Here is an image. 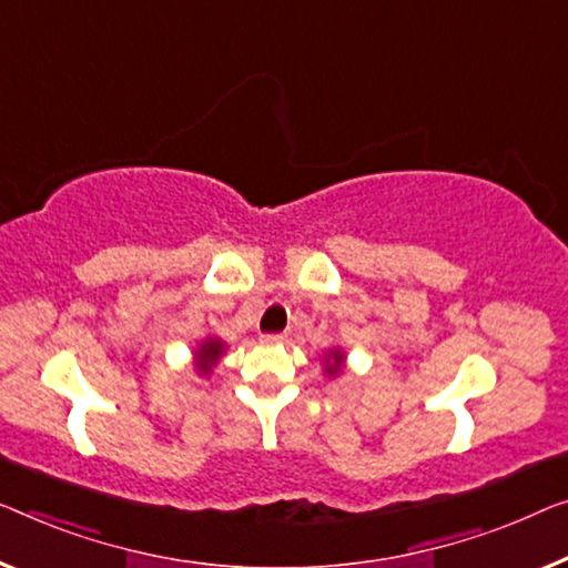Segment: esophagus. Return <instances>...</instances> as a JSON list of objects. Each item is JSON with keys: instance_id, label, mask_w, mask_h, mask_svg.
<instances>
[{"instance_id": "obj_1", "label": "esophagus", "mask_w": 568, "mask_h": 568, "mask_svg": "<svg viewBox=\"0 0 568 568\" xmlns=\"http://www.w3.org/2000/svg\"><path fill=\"white\" fill-rule=\"evenodd\" d=\"M260 342L262 344H283L285 342V334H262Z\"/></svg>"}]
</instances>
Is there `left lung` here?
<instances>
[{
    "mask_svg": "<svg viewBox=\"0 0 568 568\" xmlns=\"http://www.w3.org/2000/svg\"><path fill=\"white\" fill-rule=\"evenodd\" d=\"M321 365H324V375L328 379H336L344 375L346 369V352L342 346H332V349L324 352V359H321Z\"/></svg>",
    "mask_w": 568,
    "mask_h": 568,
    "instance_id": "obj_1",
    "label": "left lung"
}]
</instances>
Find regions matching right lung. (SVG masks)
I'll use <instances>...</instances> for the list:
<instances>
[{
  "instance_id": "obj_1",
  "label": "right lung",
  "mask_w": 568,
  "mask_h": 568,
  "mask_svg": "<svg viewBox=\"0 0 568 568\" xmlns=\"http://www.w3.org/2000/svg\"><path fill=\"white\" fill-rule=\"evenodd\" d=\"M224 354H226V342L222 336L211 334L206 338H201V342L193 346V369H196V375L209 377L219 362H222Z\"/></svg>"
}]
</instances>
